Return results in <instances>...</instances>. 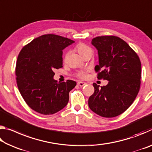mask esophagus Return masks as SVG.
Segmentation results:
<instances>
[{
	"label": "esophagus",
	"instance_id": "34e87169",
	"mask_svg": "<svg viewBox=\"0 0 152 152\" xmlns=\"http://www.w3.org/2000/svg\"><path fill=\"white\" fill-rule=\"evenodd\" d=\"M77 84H78V85L79 86H80V87L84 86L86 84L85 82H78V83H77Z\"/></svg>",
	"mask_w": 152,
	"mask_h": 152
}]
</instances>
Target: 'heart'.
I'll return each instance as SVG.
<instances>
[{
    "label": "heart",
    "mask_w": 152,
    "mask_h": 152,
    "mask_svg": "<svg viewBox=\"0 0 152 152\" xmlns=\"http://www.w3.org/2000/svg\"><path fill=\"white\" fill-rule=\"evenodd\" d=\"M76 50L80 54L82 57L84 56H85L86 53L89 52H91V48L86 44H84L83 43H80L78 44H77L76 46ZM69 52H67L65 55V58H67V56H68ZM88 70H79L76 73V76L80 79H85L86 78L87 76H88Z\"/></svg>",
    "instance_id": "obj_1"
}]
</instances>
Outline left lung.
<instances>
[{
    "label": "left lung",
    "mask_w": 152,
    "mask_h": 152,
    "mask_svg": "<svg viewBox=\"0 0 152 152\" xmlns=\"http://www.w3.org/2000/svg\"><path fill=\"white\" fill-rule=\"evenodd\" d=\"M92 44L97 49L99 64L95 66L97 78L109 80L106 86L93 83L94 92L88 106L103 117L122 114L135 101L141 84V65L137 53L119 37L99 36Z\"/></svg>",
    "instance_id": "1"
}]
</instances>
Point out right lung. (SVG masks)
I'll use <instances>...</instances> for the list:
<instances>
[{
	"instance_id": "add662e5",
	"label": "right lung",
	"mask_w": 152,
	"mask_h": 152,
	"mask_svg": "<svg viewBox=\"0 0 152 152\" xmlns=\"http://www.w3.org/2000/svg\"><path fill=\"white\" fill-rule=\"evenodd\" d=\"M74 41L54 34L38 37L25 45L18 56L15 75L18 88L31 109L52 115L66 106L69 92L76 85L53 80L54 69L62 68V50Z\"/></svg>"
}]
</instances>
